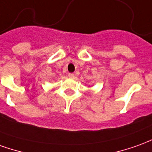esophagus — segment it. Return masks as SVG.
Here are the masks:
<instances>
[{
	"mask_svg": "<svg viewBox=\"0 0 152 152\" xmlns=\"http://www.w3.org/2000/svg\"><path fill=\"white\" fill-rule=\"evenodd\" d=\"M68 77L69 78H74V77H75V75H74L73 73H69Z\"/></svg>",
	"mask_w": 152,
	"mask_h": 152,
	"instance_id": "obj_1",
	"label": "esophagus"
}]
</instances>
